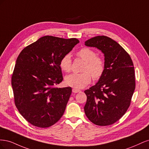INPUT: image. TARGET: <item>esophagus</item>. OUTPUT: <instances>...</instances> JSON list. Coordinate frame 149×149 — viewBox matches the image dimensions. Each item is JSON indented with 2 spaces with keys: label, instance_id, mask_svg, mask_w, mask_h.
Listing matches in <instances>:
<instances>
[{
  "label": "esophagus",
  "instance_id": "1",
  "mask_svg": "<svg viewBox=\"0 0 149 149\" xmlns=\"http://www.w3.org/2000/svg\"><path fill=\"white\" fill-rule=\"evenodd\" d=\"M72 91H73V93H79V92H81V90L79 89H76V88H73V89H72Z\"/></svg>",
  "mask_w": 149,
  "mask_h": 149
}]
</instances>
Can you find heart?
Returning <instances> with one entry per match:
<instances>
[{
    "label": "heart",
    "instance_id": "obj_1",
    "mask_svg": "<svg viewBox=\"0 0 149 149\" xmlns=\"http://www.w3.org/2000/svg\"><path fill=\"white\" fill-rule=\"evenodd\" d=\"M76 55L85 61L81 73H72L66 75L65 82L66 85L77 88H82L88 84L92 77L97 79L103 74L105 70V63L102 58L96 56V53L89 48H83L76 53ZM62 71L69 72L71 68V60L70 54H66L60 61Z\"/></svg>",
    "mask_w": 149,
    "mask_h": 149
}]
</instances>
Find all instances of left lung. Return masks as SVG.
Segmentation results:
<instances>
[{"label":"left lung","instance_id":"1","mask_svg":"<svg viewBox=\"0 0 149 149\" xmlns=\"http://www.w3.org/2000/svg\"><path fill=\"white\" fill-rule=\"evenodd\" d=\"M84 45L101 51L105 63L104 72L97 83L84 91L87 96L84 112L94 124L111 125L130 106L136 86L133 63L125 49L106 36L91 38Z\"/></svg>","mask_w":149,"mask_h":149}]
</instances>
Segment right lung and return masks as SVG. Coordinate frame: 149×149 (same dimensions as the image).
Listing matches in <instances>:
<instances>
[{"label": "right lung", "mask_w": 149, "mask_h": 149, "mask_svg": "<svg viewBox=\"0 0 149 149\" xmlns=\"http://www.w3.org/2000/svg\"><path fill=\"white\" fill-rule=\"evenodd\" d=\"M79 42L76 38L45 36L18 56L12 76L15 104L33 125L50 127L63 115L72 89L55 87L63 79L60 61Z\"/></svg>", "instance_id": "add662e5"}]
</instances>
